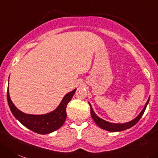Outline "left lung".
<instances>
[{
  "label": "left lung",
  "mask_w": 158,
  "mask_h": 158,
  "mask_svg": "<svg viewBox=\"0 0 158 158\" xmlns=\"http://www.w3.org/2000/svg\"><path fill=\"white\" fill-rule=\"evenodd\" d=\"M149 100H150V98H149L148 101H147V103H146L145 106H144V107H143V109L142 110V111L139 113V115L137 116L135 118H134L133 120L130 121V122H126V123H122V124L111 123V122H107V121L104 120V119L101 118H99L98 116L97 115V114H95V112H94V110H93L92 107H91V104H89H89L90 105L91 116H92L93 119H94V121L95 122V123L97 124V126H99L100 128H101V129H105V130L109 131V132H120V131L126 130V129H129V128L132 127L133 126H135L137 122H139V119L141 118V117H142L144 111H145L146 107H147V104H148Z\"/></svg>",
  "instance_id": "obj_1"
}]
</instances>
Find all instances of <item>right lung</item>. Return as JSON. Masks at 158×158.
<instances>
[{"label":"right lung","instance_id":"obj_1","mask_svg":"<svg viewBox=\"0 0 158 158\" xmlns=\"http://www.w3.org/2000/svg\"><path fill=\"white\" fill-rule=\"evenodd\" d=\"M76 90V89H75L72 92L68 93L63 97L61 102L55 110L48 114H40V115L25 114L23 111L19 110L14 105L10 98L8 88L7 97H8V103L11 113L23 126L36 133L48 134L54 132L63 126L67 117L66 107L69 101L72 100Z\"/></svg>","mask_w":158,"mask_h":158}]
</instances>
